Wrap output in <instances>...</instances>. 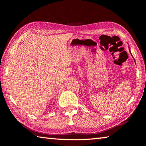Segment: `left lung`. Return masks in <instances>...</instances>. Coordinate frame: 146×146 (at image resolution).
<instances>
[{
    "label": "left lung",
    "mask_w": 146,
    "mask_h": 146,
    "mask_svg": "<svg viewBox=\"0 0 146 146\" xmlns=\"http://www.w3.org/2000/svg\"><path fill=\"white\" fill-rule=\"evenodd\" d=\"M129 50H130V49H129Z\"/></svg>",
    "instance_id": "obj_1"
}]
</instances>
